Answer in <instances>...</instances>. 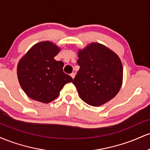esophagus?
I'll return each mask as SVG.
<instances>
[{
	"mask_svg": "<svg viewBox=\"0 0 150 150\" xmlns=\"http://www.w3.org/2000/svg\"><path fill=\"white\" fill-rule=\"evenodd\" d=\"M70 76L72 77V78H74V77H75V74L74 73H72L71 74H70Z\"/></svg>",
	"mask_w": 150,
	"mask_h": 150,
	"instance_id": "esophagus-1",
	"label": "esophagus"
}]
</instances>
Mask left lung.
Listing matches in <instances>:
<instances>
[{"label":"left lung","instance_id":"obj_1","mask_svg":"<svg viewBox=\"0 0 150 150\" xmlns=\"http://www.w3.org/2000/svg\"><path fill=\"white\" fill-rule=\"evenodd\" d=\"M80 70L73 79L82 101L98 106L113 99L123 81V66L119 57L106 46L92 43L78 51Z\"/></svg>","mask_w":150,"mask_h":150}]
</instances>
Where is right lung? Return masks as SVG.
I'll use <instances>...</instances> for the list:
<instances>
[{
  "mask_svg": "<svg viewBox=\"0 0 150 150\" xmlns=\"http://www.w3.org/2000/svg\"><path fill=\"white\" fill-rule=\"evenodd\" d=\"M59 51V48L53 43L42 42L32 46L19 61V82L31 99L51 102L58 97L65 84L73 81L63 72L64 63L54 59Z\"/></svg>",
  "mask_w": 150,
  "mask_h": 150,
  "instance_id": "1",
  "label": "right lung"
}]
</instances>
